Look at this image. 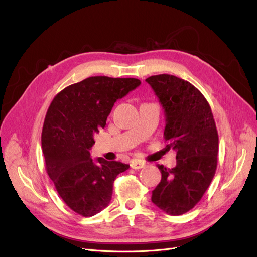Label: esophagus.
I'll return each instance as SVG.
<instances>
[{
  "mask_svg": "<svg viewBox=\"0 0 257 257\" xmlns=\"http://www.w3.org/2000/svg\"><path fill=\"white\" fill-rule=\"evenodd\" d=\"M146 166V164L144 162H142V161H139V160H132L131 161V167L133 168V169H142V168H144Z\"/></svg>",
  "mask_w": 257,
  "mask_h": 257,
  "instance_id": "34e87169",
  "label": "esophagus"
}]
</instances>
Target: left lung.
Listing matches in <instances>:
<instances>
[{"mask_svg": "<svg viewBox=\"0 0 257 257\" xmlns=\"http://www.w3.org/2000/svg\"><path fill=\"white\" fill-rule=\"evenodd\" d=\"M165 112L166 150H174L177 164L158 165L161 182L152 203L169 215H181L203 197L215 174L219 135L213 114L201 92L189 81L162 74L147 78Z\"/></svg>", "mask_w": 257, "mask_h": 257, "instance_id": "obj_1", "label": "left lung"}]
</instances>
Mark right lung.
Returning <instances> with one entry per match:
<instances>
[{"label": "right lung", "mask_w": 257, "mask_h": 257, "mask_svg": "<svg viewBox=\"0 0 257 257\" xmlns=\"http://www.w3.org/2000/svg\"><path fill=\"white\" fill-rule=\"evenodd\" d=\"M141 83L136 78L89 77L62 90L48 108L42 132L46 170L61 198L76 213L93 216L105 209L114 179L130 168L103 158L94 162L90 150L116 99Z\"/></svg>", "instance_id": "1"}]
</instances>
